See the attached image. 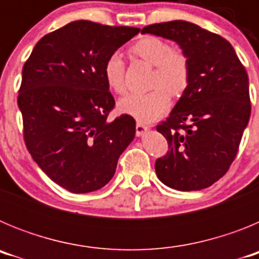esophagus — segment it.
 Here are the masks:
<instances>
[{
  "mask_svg": "<svg viewBox=\"0 0 259 259\" xmlns=\"http://www.w3.org/2000/svg\"><path fill=\"white\" fill-rule=\"evenodd\" d=\"M149 131V127H146L143 123H137L136 124V135L137 136H144L146 132Z\"/></svg>",
  "mask_w": 259,
  "mask_h": 259,
  "instance_id": "34e87169",
  "label": "esophagus"
}]
</instances>
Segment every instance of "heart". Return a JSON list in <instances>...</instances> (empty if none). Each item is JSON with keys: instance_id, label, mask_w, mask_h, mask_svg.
Segmentation results:
<instances>
[{"instance_id": "obj_1", "label": "heart", "mask_w": 259, "mask_h": 259, "mask_svg": "<svg viewBox=\"0 0 259 259\" xmlns=\"http://www.w3.org/2000/svg\"><path fill=\"white\" fill-rule=\"evenodd\" d=\"M131 54L150 66H154L152 87L148 93H130L119 101V109L139 122H154L168 111L171 96H180L189 83V59L180 48H170L168 42L157 36H145L130 49ZM106 84L115 93H124V62L113 54L104 66Z\"/></svg>"}]
</instances>
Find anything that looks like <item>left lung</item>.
I'll list each match as a JSON object with an SVG mask.
<instances>
[{"instance_id": "left-lung-1", "label": "left lung", "mask_w": 259, "mask_h": 259, "mask_svg": "<svg viewBox=\"0 0 259 259\" xmlns=\"http://www.w3.org/2000/svg\"><path fill=\"white\" fill-rule=\"evenodd\" d=\"M141 33L175 41L189 59V83L168 118L157 127L168 152L155 172L176 191H200L227 172L250 118L249 79L226 38L197 24L172 20Z\"/></svg>"}]
</instances>
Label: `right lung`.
Masks as SVG:
<instances>
[{"instance_id":"1","label":"right lung","mask_w":259,"mask_h":259,"mask_svg":"<svg viewBox=\"0 0 259 259\" xmlns=\"http://www.w3.org/2000/svg\"><path fill=\"white\" fill-rule=\"evenodd\" d=\"M140 32L76 20L38 41L23 66L18 106L24 141L50 179L72 193L102 188L136 134V122L107 115L115 105L104 76L110 56Z\"/></svg>"}]
</instances>
